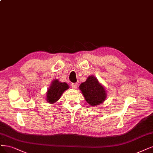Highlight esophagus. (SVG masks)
<instances>
[{"label":"esophagus","mask_w":153,"mask_h":153,"mask_svg":"<svg viewBox=\"0 0 153 153\" xmlns=\"http://www.w3.org/2000/svg\"><path fill=\"white\" fill-rule=\"evenodd\" d=\"M71 87L73 88V89H76L77 88V86H78V84L76 83H71Z\"/></svg>","instance_id":"esophagus-1"}]
</instances>
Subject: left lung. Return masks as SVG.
<instances>
[{
	"label": "left lung",
	"instance_id": "left-lung-1",
	"mask_svg": "<svg viewBox=\"0 0 153 153\" xmlns=\"http://www.w3.org/2000/svg\"><path fill=\"white\" fill-rule=\"evenodd\" d=\"M80 91L86 101L92 106L102 103L106 99V91L94 76H88L85 82L80 84Z\"/></svg>",
	"mask_w": 153,
	"mask_h": 153
}]
</instances>
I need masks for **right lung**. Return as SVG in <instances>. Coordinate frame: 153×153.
Listing matches in <instances>:
<instances>
[{
  "instance_id": "obj_1",
  "label": "right lung",
  "mask_w": 153,
  "mask_h": 153,
  "mask_svg": "<svg viewBox=\"0 0 153 153\" xmlns=\"http://www.w3.org/2000/svg\"><path fill=\"white\" fill-rule=\"evenodd\" d=\"M68 88L69 86L65 82H60L57 79L52 81L47 92V101L50 104L55 103L60 99L63 92Z\"/></svg>"
}]
</instances>
